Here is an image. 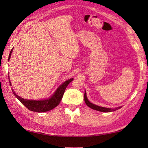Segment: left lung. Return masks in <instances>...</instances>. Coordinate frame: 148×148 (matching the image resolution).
<instances>
[{"label":"left lung","instance_id":"8db88e82","mask_svg":"<svg viewBox=\"0 0 148 148\" xmlns=\"http://www.w3.org/2000/svg\"><path fill=\"white\" fill-rule=\"evenodd\" d=\"M84 102H85L86 104L91 109L96 110V111H100V112H112V111H115L116 110L120 109L121 108V106L118 107V108H103V107H100L99 106H97L95 104H93V103H91L88 99H87V96H86V92H84Z\"/></svg>","mask_w":148,"mask_h":148}]
</instances>
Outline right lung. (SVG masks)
I'll list each match as a JSON object with an SVG mask.
<instances>
[{
  "mask_svg": "<svg viewBox=\"0 0 148 148\" xmlns=\"http://www.w3.org/2000/svg\"><path fill=\"white\" fill-rule=\"evenodd\" d=\"M13 48H12L10 53H9V56L8 58V60L11 58V55ZM73 80V78H71L70 79H68L65 82L62 84L56 90L54 94L50 97L49 98L45 99V100H27L21 98V97H19L18 95H16L14 90L12 89V93H14V96L16 97V98L20 100L21 103H23V104L27 108L29 109V110L34 112H46L50 111L53 109H54L55 107L57 106L60 102L61 100L64 95V93L65 92V90L66 88L68 86V84L70 83L71 81ZM9 83H10V85L11 86V83L10 79H9Z\"/></svg>",
  "mask_w": 148,
  "mask_h": 148,
  "instance_id": "obj_1",
  "label": "right lung"
}]
</instances>
